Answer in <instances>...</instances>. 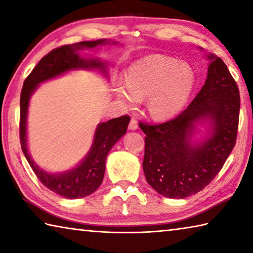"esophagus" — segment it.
<instances>
[{"label": "esophagus", "mask_w": 253, "mask_h": 253, "mask_svg": "<svg viewBox=\"0 0 253 253\" xmlns=\"http://www.w3.org/2000/svg\"><path fill=\"white\" fill-rule=\"evenodd\" d=\"M128 128H129L130 130H136L137 128H138V124H137L136 118L132 117V118L130 119V123H129V125H128Z\"/></svg>", "instance_id": "esophagus-1"}]
</instances>
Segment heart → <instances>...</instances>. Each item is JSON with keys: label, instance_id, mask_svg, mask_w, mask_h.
<instances>
[{"label": "heart", "instance_id": "obj_1", "mask_svg": "<svg viewBox=\"0 0 253 253\" xmlns=\"http://www.w3.org/2000/svg\"><path fill=\"white\" fill-rule=\"evenodd\" d=\"M194 72L186 62L153 54L128 68L126 83H118L116 95L128 107L147 98V111L158 121L169 119L186 105L194 88Z\"/></svg>", "mask_w": 253, "mask_h": 253}]
</instances>
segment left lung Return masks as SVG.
I'll use <instances>...</instances> for the list:
<instances>
[{
	"instance_id": "1",
	"label": "left lung",
	"mask_w": 253,
	"mask_h": 253,
	"mask_svg": "<svg viewBox=\"0 0 253 253\" xmlns=\"http://www.w3.org/2000/svg\"><path fill=\"white\" fill-rule=\"evenodd\" d=\"M205 84L177 117L160 125L139 124L145 137L143 169L158 194L185 199L211 183L223 168L237 139L240 93L222 59L209 54ZM208 124L201 141L199 123Z\"/></svg>"
}]
</instances>
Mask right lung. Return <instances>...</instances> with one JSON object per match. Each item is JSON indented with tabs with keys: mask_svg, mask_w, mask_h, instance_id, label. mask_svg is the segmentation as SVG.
<instances>
[{
	"mask_svg": "<svg viewBox=\"0 0 253 253\" xmlns=\"http://www.w3.org/2000/svg\"><path fill=\"white\" fill-rule=\"evenodd\" d=\"M113 44L116 41L100 39L83 41L74 44L62 45L51 51L34 67L24 80L20 98V140L21 147L30 166L45 187L66 199H79L92 194L104 179L105 162L111 147L126 134L129 116H122L98 124L93 135L92 145L87 155L78 165L60 173H49L40 169L31 158L28 151V110L30 98L39 84L72 70H97L108 79L107 62L93 57H84L80 51L97 49L100 45Z\"/></svg>",
	"mask_w": 253,
	"mask_h": 253,
	"instance_id": "add662e5",
	"label": "right lung"
}]
</instances>
